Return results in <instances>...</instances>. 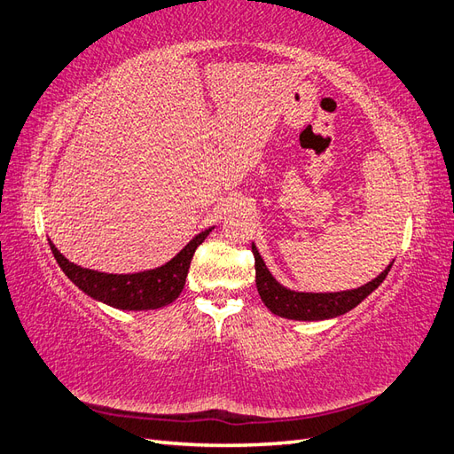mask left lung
Segmentation results:
<instances>
[{
	"label": "left lung",
	"instance_id": "obj_1",
	"mask_svg": "<svg viewBox=\"0 0 454 454\" xmlns=\"http://www.w3.org/2000/svg\"><path fill=\"white\" fill-rule=\"evenodd\" d=\"M253 254H254V268H256V287L260 299L264 305L278 317L291 318V320H326L344 315V312L357 307L361 301L375 291L392 268L390 264L385 268L382 274H379L369 284L361 286L357 289L349 291H338V294H301V291L287 289L279 284V281L270 274L264 260H262L258 248L253 243Z\"/></svg>",
	"mask_w": 454,
	"mask_h": 454
}]
</instances>
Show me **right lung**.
<instances>
[{
    "label": "right lung",
    "instance_id": "1",
    "mask_svg": "<svg viewBox=\"0 0 454 454\" xmlns=\"http://www.w3.org/2000/svg\"><path fill=\"white\" fill-rule=\"evenodd\" d=\"M211 229L201 231L167 264L137 271V274H105V271L82 268L59 253L52 240H48V243L59 268L85 295L114 309L151 310L170 305L180 295L186 284L190 262H192L196 248L211 233Z\"/></svg>",
    "mask_w": 454,
    "mask_h": 454
}]
</instances>
